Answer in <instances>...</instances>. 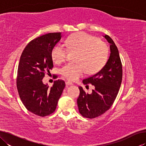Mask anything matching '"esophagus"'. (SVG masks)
<instances>
[{
	"mask_svg": "<svg viewBox=\"0 0 146 146\" xmlns=\"http://www.w3.org/2000/svg\"><path fill=\"white\" fill-rule=\"evenodd\" d=\"M72 84H73L72 82H70V81H66V85L67 86H70V85H72Z\"/></svg>",
	"mask_w": 146,
	"mask_h": 146,
	"instance_id": "obj_1",
	"label": "esophagus"
}]
</instances>
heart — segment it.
I'll return each instance as SVG.
<instances>
[{
  "instance_id": "b5f03b06",
  "label": "heart",
  "mask_w": 146,
  "mask_h": 146,
  "mask_svg": "<svg viewBox=\"0 0 146 146\" xmlns=\"http://www.w3.org/2000/svg\"><path fill=\"white\" fill-rule=\"evenodd\" d=\"M66 46L71 51H78L77 63H68L61 68L64 77L73 81L89 74L97 73L107 61L108 48L106 44L95 36L85 32H79L70 36ZM68 49L60 44L53 47L51 57L56 64L62 62L68 57Z\"/></svg>"
}]
</instances>
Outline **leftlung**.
Here are the masks:
<instances>
[{
  "instance_id": "obj_1",
  "label": "left lung",
  "mask_w": 146,
  "mask_h": 146,
  "mask_svg": "<svg viewBox=\"0 0 146 146\" xmlns=\"http://www.w3.org/2000/svg\"><path fill=\"white\" fill-rule=\"evenodd\" d=\"M110 43V55L105 66L95 75L83 80L84 84L95 86L92 93H86L80 86L77 99L79 112L84 117L94 118L104 114L113 105L122 80V65L117 46L112 38L105 35Z\"/></svg>"
}]
</instances>
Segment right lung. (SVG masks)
<instances>
[{
    "label": "right lung",
    "instance_id": "1",
    "mask_svg": "<svg viewBox=\"0 0 146 146\" xmlns=\"http://www.w3.org/2000/svg\"><path fill=\"white\" fill-rule=\"evenodd\" d=\"M61 37V33H49L33 39L20 58L17 76L19 97L29 111L40 117L55 111L65 87V82L60 79L51 88L42 82L47 71L53 68L51 51Z\"/></svg>",
    "mask_w": 146,
    "mask_h": 146
}]
</instances>
